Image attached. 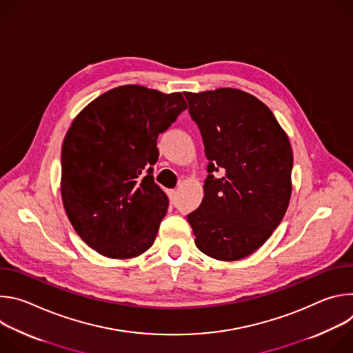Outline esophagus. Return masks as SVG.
<instances>
[{
  "label": "esophagus",
  "instance_id": "obj_1",
  "mask_svg": "<svg viewBox=\"0 0 353 353\" xmlns=\"http://www.w3.org/2000/svg\"><path fill=\"white\" fill-rule=\"evenodd\" d=\"M168 195H169L170 203L174 204V201H176V198H177V191H176V190H169V191H168Z\"/></svg>",
  "mask_w": 353,
  "mask_h": 353
}]
</instances>
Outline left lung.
I'll return each instance as SVG.
<instances>
[{"instance_id": "left-lung-1", "label": "left lung", "mask_w": 353, "mask_h": 353, "mask_svg": "<svg viewBox=\"0 0 353 353\" xmlns=\"http://www.w3.org/2000/svg\"><path fill=\"white\" fill-rule=\"evenodd\" d=\"M184 96L210 161L203 203L187 215L195 245L215 260H241L270 239L288 210L289 138L272 112L247 92L221 88Z\"/></svg>"}]
</instances>
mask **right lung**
Segmentation results:
<instances>
[{"instance_id": "obj_1", "label": "right lung", "mask_w": 353, "mask_h": 353, "mask_svg": "<svg viewBox=\"0 0 353 353\" xmlns=\"http://www.w3.org/2000/svg\"><path fill=\"white\" fill-rule=\"evenodd\" d=\"M185 109L180 92L124 85L74 119L61 149V198L75 232L99 254L127 260L154 244L169 207L152 176L157 139Z\"/></svg>"}]
</instances>
